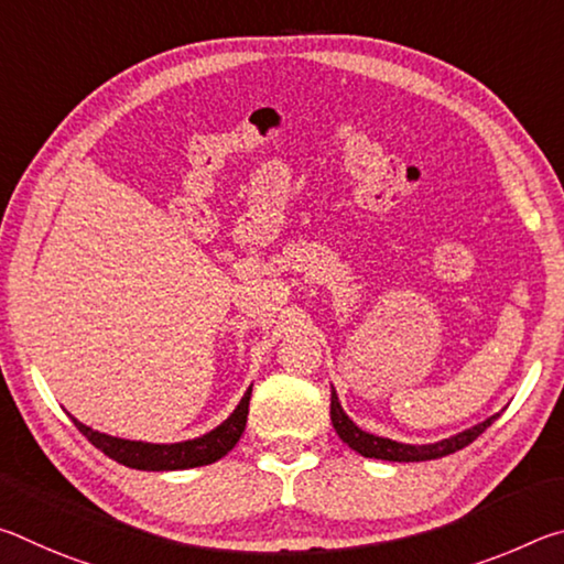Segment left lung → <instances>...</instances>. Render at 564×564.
<instances>
[{
	"label": "left lung",
	"mask_w": 564,
	"mask_h": 564,
	"mask_svg": "<svg viewBox=\"0 0 564 564\" xmlns=\"http://www.w3.org/2000/svg\"><path fill=\"white\" fill-rule=\"evenodd\" d=\"M330 420L333 427L343 443H348L352 451L366 455V457H378V460H390V463H420V460H435V457H445L451 453L463 451L465 445H470L477 435H482L488 427L498 420V415H492L485 420V423L470 427V431H463L447 441L433 443V445H405V443H395L388 441V437H378L370 435L366 431L352 423V420L343 413V408L338 403L336 390H330Z\"/></svg>",
	"instance_id": "left-lung-1"
}]
</instances>
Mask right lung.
<instances>
[{"label": "right lung", "instance_id": "right-lung-1", "mask_svg": "<svg viewBox=\"0 0 564 564\" xmlns=\"http://www.w3.org/2000/svg\"><path fill=\"white\" fill-rule=\"evenodd\" d=\"M248 400H251V388L246 390L243 400L238 403L231 417L224 420L216 431L196 437V441L174 445L121 441V437L91 431V427L82 425L79 420H74V425L79 427L82 435H87V441L94 447H99L104 455H109L111 460H117L121 465L137 467V470H186V467H198L221 460L228 451H234V445L238 443V437L243 435L246 427Z\"/></svg>", "mask_w": 564, "mask_h": 564}]
</instances>
